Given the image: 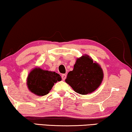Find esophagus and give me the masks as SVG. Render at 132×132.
Returning <instances> with one entry per match:
<instances>
[{"instance_id":"34e87169","label":"esophagus","mask_w":132,"mask_h":132,"mask_svg":"<svg viewBox=\"0 0 132 132\" xmlns=\"http://www.w3.org/2000/svg\"><path fill=\"white\" fill-rule=\"evenodd\" d=\"M66 77H67V76H66V75H65V74H64V75H62V76H61V77H62V79L63 80H64L65 79H66Z\"/></svg>"}]
</instances>
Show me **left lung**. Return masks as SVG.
<instances>
[{
	"label": "left lung",
	"instance_id": "obj_1",
	"mask_svg": "<svg viewBox=\"0 0 132 132\" xmlns=\"http://www.w3.org/2000/svg\"><path fill=\"white\" fill-rule=\"evenodd\" d=\"M103 73L100 66L88 55L77 59L73 71L68 73L66 83L82 95L93 93L100 85Z\"/></svg>",
	"mask_w": 132,
	"mask_h": 132
}]
</instances>
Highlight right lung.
Returning <instances> with one entry per match:
<instances>
[{"mask_svg": "<svg viewBox=\"0 0 132 132\" xmlns=\"http://www.w3.org/2000/svg\"><path fill=\"white\" fill-rule=\"evenodd\" d=\"M61 80L59 74L36 68L29 75L27 85L32 93L43 96L48 94L54 84Z\"/></svg>", "mask_w": 132, "mask_h": 132, "instance_id": "obj_1", "label": "right lung"}]
</instances>
